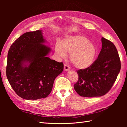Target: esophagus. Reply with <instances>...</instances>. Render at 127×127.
Returning a JSON list of instances; mask_svg holds the SVG:
<instances>
[{
  "label": "esophagus",
  "instance_id": "1",
  "mask_svg": "<svg viewBox=\"0 0 127 127\" xmlns=\"http://www.w3.org/2000/svg\"><path fill=\"white\" fill-rule=\"evenodd\" d=\"M69 69H70V67L68 65H67L66 64H64V70L65 71H68Z\"/></svg>",
  "mask_w": 127,
  "mask_h": 127
}]
</instances>
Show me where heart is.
Wrapping results in <instances>:
<instances>
[{
  "mask_svg": "<svg viewBox=\"0 0 127 127\" xmlns=\"http://www.w3.org/2000/svg\"><path fill=\"white\" fill-rule=\"evenodd\" d=\"M55 51L60 58H64L66 53H70V59L79 69L89 68L94 63L97 50L95 44L82 35H69L64 37L61 44L57 43Z\"/></svg>",
  "mask_w": 127,
  "mask_h": 127,
  "instance_id": "heart-1",
  "label": "heart"
}]
</instances>
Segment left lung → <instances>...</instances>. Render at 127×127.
I'll use <instances>...</instances> for the list:
<instances>
[{"label":"left lung","mask_w":127,"mask_h":127,"mask_svg":"<svg viewBox=\"0 0 127 127\" xmlns=\"http://www.w3.org/2000/svg\"><path fill=\"white\" fill-rule=\"evenodd\" d=\"M102 49L93 64L77 71L78 80L74 89L83 97H99L106 94L116 82L121 63L116 46L102 37Z\"/></svg>","instance_id":"obj_1"}]
</instances>
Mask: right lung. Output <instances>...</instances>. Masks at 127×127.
<instances>
[{
    "label": "right lung",
    "mask_w": 127,
    "mask_h": 127,
    "mask_svg": "<svg viewBox=\"0 0 127 127\" xmlns=\"http://www.w3.org/2000/svg\"><path fill=\"white\" fill-rule=\"evenodd\" d=\"M42 31L26 32L10 46L7 55L6 76L16 93L25 99L47 97L64 64L47 56L51 51L43 44Z\"/></svg>",
    "instance_id": "1"
}]
</instances>
